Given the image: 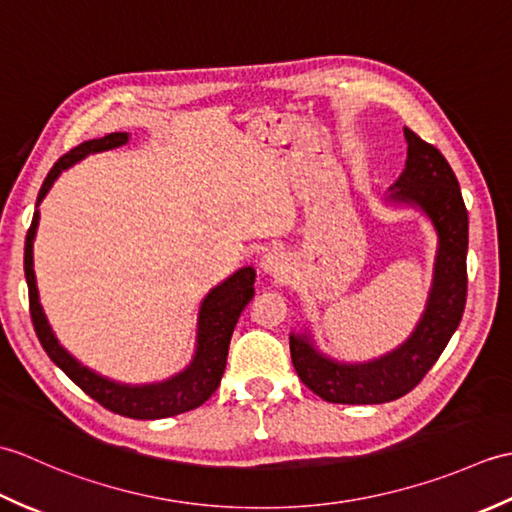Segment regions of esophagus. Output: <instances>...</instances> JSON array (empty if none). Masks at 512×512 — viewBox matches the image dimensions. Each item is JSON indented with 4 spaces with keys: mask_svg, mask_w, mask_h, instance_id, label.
Listing matches in <instances>:
<instances>
[{
    "mask_svg": "<svg viewBox=\"0 0 512 512\" xmlns=\"http://www.w3.org/2000/svg\"><path fill=\"white\" fill-rule=\"evenodd\" d=\"M259 268H262L264 275L281 277L288 273V257L281 253V250L270 248L262 255V259H259Z\"/></svg>",
    "mask_w": 512,
    "mask_h": 512,
    "instance_id": "34e87169",
    "label": "esophagus"
}]
</instances>
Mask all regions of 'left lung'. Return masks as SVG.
I'll return each instance as SVG.
<instances>
[{
	"mask_svg": "<svg viewBox=\"0 0 512 512\" xmlns=\"http://www.w3.org/2000/svg\"><path fill=\"white\" fill-rule=\"evenodd\" d=\"M407 160L387 202L411 206L438 237L431 288L416 328L396 350L363 363L323 354L310 330L290 334V356L303 385L336 405H383L409 394L458 330L466 303L469 215L458 178L440 151L405 127Z\"/></svg>",
	"mask_w": 512,
	"mask_h": 512,
	"instance_id": "1",
	"label": "left lung"
}]
</instances>
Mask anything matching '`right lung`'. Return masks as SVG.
Masks as SVG:
<instances>
[{
  "mask_svg": "<svg viewBox=\"0 0 512 512\" xmlns=\"http://www.w3.org/2000/svg\"><path fill=\"white\" fill-rule=\"evenodd\" d=\"M129 143L127 132H114L103 138L85 140L79 147H74L70 154H65L54 162V167L43 180L37 206L46 198L52 184L65 169H70L76 162L88 158L90 154H99V151L116 149ZM39 226V209L32 215V224L26 235V248H24V270H26V284H28V297H30V317L35 332L43 345V350L50 356V361L63 369L70 376L72 383L79 385L85 394L92 396L99 405L110 409L114 413H121L125 418L136 420H158V418H171L178 413L191 411L195 407L204 405L206 400L213 396L222 380L226 369V356H228V343H231L233 330L237 325L239 314L255 297V268L244 266L235 270L231 277H226L222 284H217L209 290L200 303L198 312V332H195V352L191 363L182 369V372L173 374L160 383H145V385H127L118 383V380L105 378L94 369L85 367L81 361L65 350L59 343L57 334L52 332L46 312L41 308L39 301V288L35 277V257H32V246H35Z\"/></svg>",
  "mask_w": 512,
  "mask_h": 512,
  "instance_id": "1",
  "label": "right lung"
}]
</instances>
